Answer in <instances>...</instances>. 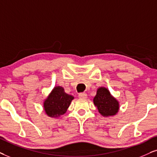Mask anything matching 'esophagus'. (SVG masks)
<instances>
[{"instance_id": "34e87169", "label": "esophagus", "mask_w": 157, "mask_h": 157, "mask_svg": "<svg viewBox=\"0 0 157 157\" xmlns=\"http://www.w3.org/2000/svg\"><path fill=\"white\" fill-rule=\"evenodd\" d=\"M79 98H87V93H79Z\"/></svg>"}]
</instances>
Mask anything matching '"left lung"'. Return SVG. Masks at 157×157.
Masks as SVG:
<instances>
[{
  "label": "left lung",
  "mask_w": 157,
  "mask_h": 157,
  "mask_svg": "<svg viewBox=\"0 0 157 157\" xmlns=\"http://www.w3.org/2000/svg\"><path fill=\"white\" fill-rule=\"evenodd\" d=\"M93 103L103 116H112L116 114L119 110L118 101L111 96L109 91L105 88L98 89L96 96L93 98Z\"/></svg>",
  "instance_id": "1"
}]
</instances>
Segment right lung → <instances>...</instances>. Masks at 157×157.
<instances>
[{
  "instance_id": "add662e5",
  "label": "right lung",
  "mask_w": 157,
  "mask_h": 157,
  "mask_svg": "<svg viewBox=\"0 0 157 157\" xmlns=\"http://www.w3.org/2000/svg\"><path fill=\"white\" fill-rule=\"evenodd\" d=\"M74 97L67 94L64 88L56 87L44 101V109L49 117L64 114L69 108Z\"/></svg>"
}]
</instances>
